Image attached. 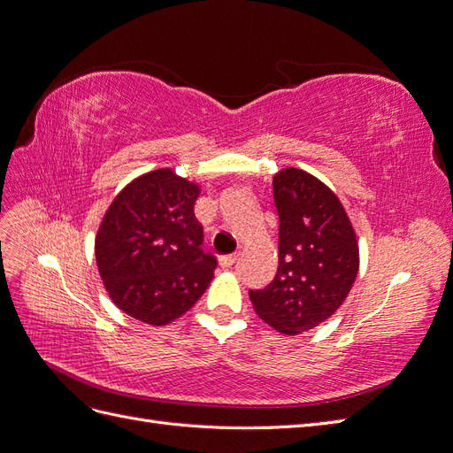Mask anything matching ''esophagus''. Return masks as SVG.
I'll use <instances>...</instances> for the list:
<instances>
[{"instance_id": "1", "label": "esophagus", "mask_w": 453, "mask_h": 453, "mask_svg": "<svg viewBox=\"0 0 453 453\" xmlns=\"http://www.w3.org/2000/svg\"><path fill=\"white\" fill-rule=\"evenodd\" d=\"M238 260H240V253H234V255H225V257H221V258H219V263H221V266L228 268V266H232V265H236Z\"/></svg>"}]
</instances>
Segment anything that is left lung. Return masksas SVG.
<instances>
[{"mask_svg": "<svg viewBox=\"0 0 453 453\" xmlns=\"http://www.w3.org/2000/svg\"><path fill=\"white\" fill-rule=\"evenodd\" d=\"M280 219L276 278L250 291L260 319L283 334L318 326L344 303L359 270V245L338 196L303 170L273 177Z\"/></svg>", "mask_w": 453, "mask_h": 453, "instance_id": "1", "label": "left lung"}]
</instances>
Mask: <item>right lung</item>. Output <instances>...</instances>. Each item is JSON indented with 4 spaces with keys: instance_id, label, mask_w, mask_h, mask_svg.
<instances>
[{
    "instance_id": "1",
    "label": "right lung",
    "mask_w": 453,
    "mask_h": 453,
    "mask_svg": "<svg viewBox=\"0 0 453 453\" xmlns=\"http://www.w3.org/2000/svg\"><path fill=\"white\" fill-rule=\"evenodd\" d=\"M198 185L172 170L149 172L119 193L96 236V263L113 303L149 325L196 304L217 258L202 250Z\"/></svg>"
}]
</instances>
